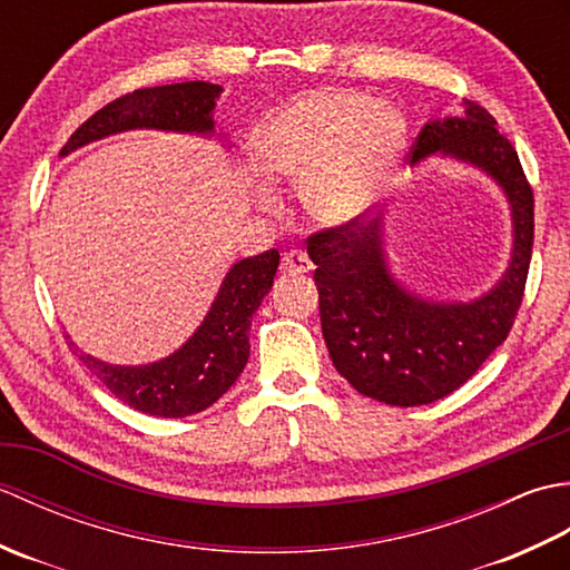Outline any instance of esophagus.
Segmentation results:
<instances>
[{"label": "esophagus", "mask_w": 570, "mask_h": 570, "mask_svg": "<svg viewBox=\"0 0 570 570\" xmlns=\"http://www.w3.org/2000/svg\"><path fill=\"white\" fill-rule=\"evenodd\" d=\"M311 269H313V264H311L306 252L288 249L284 257H282V272L284 274H306Z\"/></svg>", "instance_id": "1"}]
</instances>
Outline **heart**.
Here are the masks:
<instances>
[{
  "mask_svg": "<svg viewBox=\"0 0 570 570\" xmlns=\"http://www.w3.org/2000/svg\"><path fill=\"white\" fill-rule=\"evenodd\" d=\"M406 119L396 107L345 88H318L266 115L252 135V161L266 180L298 184L313 220L347 227L382 203L402 171ZM254 198L274 208V193Z\"/></svg>",
  "mask_w": 570,
  "mask_h": 570,
  "instance_id": "1",
  "label": "heart"
}]
</instances>
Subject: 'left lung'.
Segmentation results:
<instances>
[{
    "label": "left lung",
    "instance_id": "1",
    "mask_svg": "<svg viewBox=\"0 0 570 570\" xmlns=\"http://www.w3.org/2000/svg\"><path fill=\"white\" fill-rule=\"evenodd\" d=\"M441 154L478 168L504 193L512 254L500 282L472 301L419 296L390 269L384 217L308 237L323 337L335 370L360 394L392 406L431 404L455 392L512 331L534 245V196L510 139L475 102L423 125L411 166Z\"/></svg>",
    "mask_w": 570,
    "mask_h": 570
}]
</instances>
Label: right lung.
Listing matches in <instances>:
<instances>
[{
  "label": "right lung",
  "mask_w": 570,
  "mask_h": 570,
  "mask_svg": "<svg viewBox=\"0 0 570 570\" xmlns=\"http://www.w3.org/2000/svg\"><path fill=\"white\" fill-rule=\"evenodd\" d=\"M220 92V85L205 80L135 90L105 105L88 122H82L60 149V156L131 129L217 137L223 147H229L227 137L217 135L213 119ZM276 266V249L229 266L196 333L168 357L149 362V365H110L82 353L76 343H70L72 353L119 402L141 414L164 419L198 414L215 404L245 370L249 360L252 316L257 313L262 298L272 292Z\"/></svg>",
  "instance_id": "1"
}]
</instances>
